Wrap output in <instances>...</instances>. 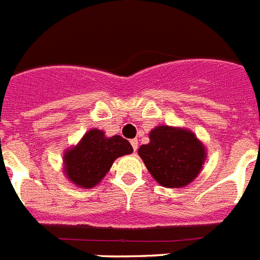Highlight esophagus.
<instances>
[{
  "label": "esophagus",
  "instance_id": "esophagus-1",
  "mask_svg": "<svg viewBox=\"0 0 260 260\" xmlns=\"http://www.w3.org/2000/svg\"><path fill=\"white\" fill-rule=\"evenodd\" d=\"M130 143H132L133 148H134V151H137V148H138V139H132V141H130Z\"/></svg>",
  "mask_w": 260,
  "mask_h": 260
}]
</instances>
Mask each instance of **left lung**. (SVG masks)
Returning <instances> with one entry per match:
<instances>
[{
	"mask_svg": "<svg viewBox=\"0 0 260 260\" xmlns=\"http://www.w3.org/2000/svg\"><path fill=\"white\" fill-rule=\"evenodd\" d=\"M138 155L161 187L183 188L200 175L206 160V148L192 130L160 125L148 134Z\"/></svg>",
	"mask_w": 260,
	"mask_h": 260,
	"instance_id": "1",
	"label": "left lung"
}]
</instances>
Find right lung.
Wrapping results in <instances>:
<instances>
[{"instance_id":"obj_1","label":"right lung","mask_w":260,"mask_h":260,"mask_svg":"<svg viewBox=\"0 0 260 260\" xmlns=\"http://www.w3.org/2000/svg\"><path fill=\"white\" fill-rule=\"evenodd\" d=\"M134 151L119 135L106 137L100 128H90L79 143L63 154V171L75 187L89 189L101 183L117 157Z\"/></svg>"}]
</instances>
